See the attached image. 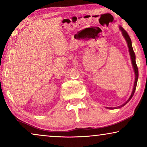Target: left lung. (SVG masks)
<instances>
[{"mask_svg": "<svg viewBox=\"0 0 147 147\" xmlns=\"http://www.w3.org/2000/svg\"><path fill=\"white\" fill-rule=\"evenodd\" d=\"M119 29L122 32V36H123L124 38L126 40V43H127V45H128V51H129V53H130V59H131L132 65V67H133V69H134V76H135V80H134L133 89H132L131 95H130V98H128V100L125 102V103L123 104L121 106H118V107L116 108H120L122 107V106H124V105H125V104H127L130 100H131V98H132V96H133L134 94V92H135V90H136V84H137V81H138V67H137V65H136V60H135L136 59V56H135V53H134V52L133 51V49H132L131 39H130V38L129 37V35H128V34L127 33V32H126L125 30L123 29V28L120 26ZM109 108V109H111V108Z\"/></svg>", "mask_w": 147, "mask_h": 147, "instance_id": "1", "label": "left lung"}]
</instances>
